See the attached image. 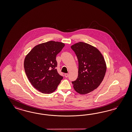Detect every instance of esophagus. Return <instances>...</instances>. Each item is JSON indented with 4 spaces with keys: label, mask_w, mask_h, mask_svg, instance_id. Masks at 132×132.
Returning <instances> with one entry per match:
<instances>
[{
    "label": "esophagus",
    "mask_w": 132,
    "mask_h": 132,
    "mask_svg": "<svg viewBox=\"0 0 132 132\" xmlns=\"http://www.w3.org/2000/svg\"><path fill=\"white\" fill-rule=\"evenodd\" d=\"M68 73H65V74H64V76H65V78H68Z\"/></svg>",
    "instance_id": "esophagus-1"
}]
</instances>
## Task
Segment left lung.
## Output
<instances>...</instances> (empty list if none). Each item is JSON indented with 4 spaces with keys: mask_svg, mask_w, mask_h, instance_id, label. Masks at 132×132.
<instances>
[{
    "mask_svg": "<svg viewBox=\"0 0 132 132\" xmlns=\"http://www.w3.org/2000/svg\"><path fill=\"white\" fill-rule=\"evenodd\" d=\"M78 61V77L72 82L75 91L86 94L93 91L101 84L106 72L104 58L97 48L84 42L72 45Z\"/></svg>",
    "mask_w": 132,
    "mask_h": 132,
    "instance_id": "8db88e82",
    "label": "left lung"
}]
</instances>
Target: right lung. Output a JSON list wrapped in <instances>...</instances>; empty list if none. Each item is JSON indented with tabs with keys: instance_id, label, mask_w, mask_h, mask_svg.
<instances>
[{
	"instance_id": "obj_1",
	"label": "right lung",
	"mask_w": 132,
	"mask_h": 132,
	"mask_svg": "<svg viewBox=\"0 0 132 132\" xmlns=\"http://www.w3.org/2000/svg\"><path fill=\"white\" fill-rule=\"evenodd\" d=\"M64 45L49 41L36 45L25 56L24 68L27 78L34 87L43 93L54 92L63 78L55 68L56 55Z\"/></svg>"
}]
</instances>
